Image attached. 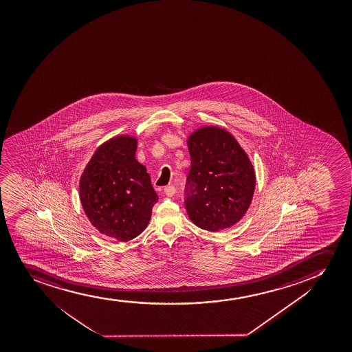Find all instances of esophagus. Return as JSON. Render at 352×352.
<instances>
[{"mask_svg": "<svg viewBox=\"0 0 352 352\" xmlns=\"http://www.w3.org/2000/svg\"><path fill=\"white\" fill-rule=\"evenodd\" d=\"M164 192H166V196H173L176 192V189H175L174 186H168L164 188Z\"/></svg>", "mask_w": 352, "mask_h": 352, "instance_id": "34e87169", "label": "esophagus"}]
</instances>
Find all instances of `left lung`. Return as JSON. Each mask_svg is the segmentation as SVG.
<instances>
[{
  "instance_id": "8db88e82",
  "label": "left lung",
  "mask_w": 352,
  "mask_h": 352,
  "mask_svg": "<svg viewBox=\"0 0 352 352\" xmlns=\"http://www.w3.org/2000/svg\"><path fill=\"white\" fill-rule=\"evenodd\" d=\"M191 168L186 176L184 204L196 226L219 231L239 222L250 206L255 171L230 133L203 128L188 141Z\"/></svg>"
}]
</instances>
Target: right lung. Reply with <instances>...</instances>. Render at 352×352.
Returning a JSON list of instances; mask_svg holds the SVG:
<instances>
[{"label":"right lung","instance_id":"obj_1","mask_svg":"<svg viewBox=\"0 0 352 352\" xmlns=\"http://www.w3.org/2000/svg\"><path fill=\"white\" fill-rule=\"evenodd\" d=\"M136 140L120 136L100 146L80 181L82 206L97 230L121 242L146 229L158 196L135 158Z\"/></svg>","mask_w":352,"mask_h":352}]
</instances>
